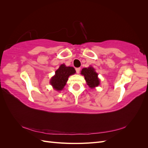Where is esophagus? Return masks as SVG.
<instances>
[{"label":"esophagus","mask_w":148,"mask_h":148,"mask_svg":"<svg viewBox=\"0 0 148 148\" xmlns=\"http://www.w3.org/2000/svg\"><path fill=\"white\" fill-rule=\"evenodd\" d=\"M80 69H81L80 68H77V69H75V70H76V71H77V73H79Z\"/></svg>","instance_id":"obj_1"}]
</instances>
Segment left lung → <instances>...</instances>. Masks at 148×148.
<instances>
[{"instance_id": "left-lung-1", "label": "left lung", "mask_w": 148, "mask_h": 148, "mask_svg": "<svg viewBox=\"0 0 148 148\" xmlns=\"http://www.w3.org/2000/svg\"><path fill=\"white\" fill-rule=\"evenodd\" d=\"M81 74L84 77L87 84L90 88H95L98 86L100 83V80L98 78V75L96 72L95 69L91 66L88 68H84L81 71Z\"/></svg>"}]
</instances>
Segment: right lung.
<instances>
[{"instance_id":"1","label":"right lung","mask_w":148,"mask_h":148,"mask_svg":"<svg viewBox=\"0 0 148 148\" xmlns=\"http://www.w3.org/2000/svg\"><path fill=\"white\" fill-rule=\"evenodd\" d=\"M75 73L73 67L66 66L65 64H62L59 69L56 71L55 75L50 80V83L55 90L61 91L65 86L69 77Z\"/></svg>"}]
</instances>
